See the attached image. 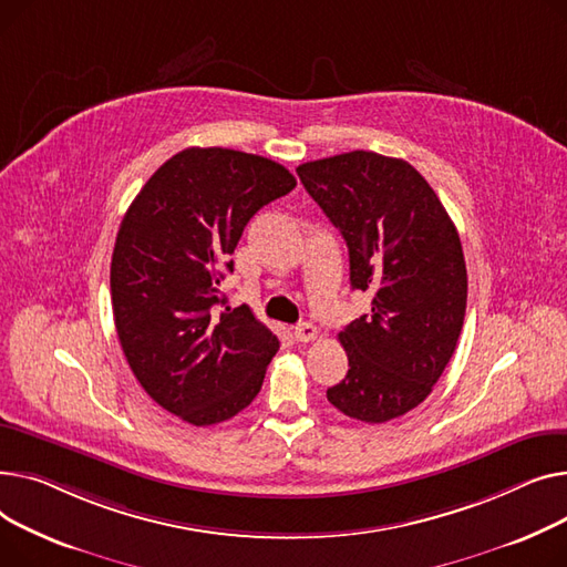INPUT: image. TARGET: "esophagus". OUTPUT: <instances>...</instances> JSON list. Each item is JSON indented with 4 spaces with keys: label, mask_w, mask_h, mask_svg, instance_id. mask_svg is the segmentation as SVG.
Listing matches in <instances>:
<instances>
[{
    "label": "esophagus",
    "mask_w": 567,
    "mask_h": 567,
    "mask_svg": "<svg viewBox=\"0 0 567 567\" xmlns=\"http://www.w3.org/2000/svg\"><path fill=\"white\" fill-rule=\"evenodd\" d=\"M292 334H295V339H297L299 343H309V341H313V339L318 337V327L311 324V322H299V324L292 329Z\"/></svg>",
    "instance_id": "obj_1"
}]
</instances>
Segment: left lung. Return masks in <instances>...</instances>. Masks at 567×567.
<instances>
[{
    "label": "left lung",
    "mask_w": 567,
    "mask_h": 567,
    "mask_svg": "<svg viewBox=\"0 0 567 567\" xmlns=\"http://www.w3.org/2000/svg\"><path fill=\"white\" fill-rule=\"evenodd\" d=\"M348 245L350 284L373 292L371 316L339 341L348 375L327 401L384 423L421 405L453 357L467 309V265L435 189L405 159L352 151L297 166Z\"/></svg>",
    "instance_id": "obj_1"
}]
</instances>
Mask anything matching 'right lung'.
Returning <instances> with one entry per match:
<instances>
[{
  "label": "right lung",
  "mask_w": 567,
  "mask_h": 567,
  "mask_svg": "<svg viewBox=\"0 0 567 567\" xmlns=\"http://www.w3.org/2000/svg\"><path fill=\"white\" fill-rule=\"evenodd\" d=\"M295 185L268 157L192 146L159 166L121 221L110 286L123 354L153 401L192 425L243 412L279 350L249 307H216L245 226Z\"/></svg>",
  "instance_id": "obj_1"
}]
</instances>
